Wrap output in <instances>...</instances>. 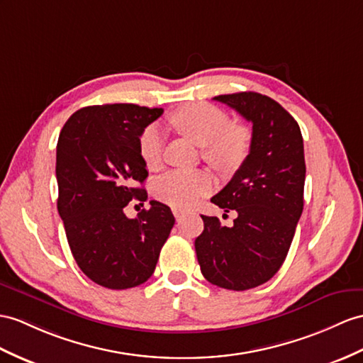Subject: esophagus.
I'll return each instance as SVG.
<instances>
[{"label": "esophagus", "instance_id": "34e87169", "mask_svg": "<svg viewBox=\"0 0 363 363\" xmlns=\"http://www.w3.org/2000/svg\"><path fill=\"white\" fill-rule=\"evenodd\" d=\"M172 212H174V217L177 218V222H180V220H182L183 216H184V212H183L182 209H177V208H174Z\"/></svg>", "mask_w": 363, "mask_h": 363}]
</instances>
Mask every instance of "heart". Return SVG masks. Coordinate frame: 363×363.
<instances>
[{
    "mask_svg": "<svg viewBox=\"0 0 363 363\" xmlns=\"http://www.w3.org/2000/svg\"><path fill=\"white\" fill-rule=\"evenodd\" d=\"M171 125L201 146L203 160L220 172H233L245 162L251 145V132L242 123H229L226 112L209 103H191L171 115ZM140 155L149 169L163 162V134L147 128L140 138ZM214 189V179L206 171H172L154 184L158 200L177 209L196 206Z\"/></svg>",
    "mask_w": 363,
    "mask_h": 363,
    "instance_id": "b5f03b06",
    "label": "heart"
}]
</instances>
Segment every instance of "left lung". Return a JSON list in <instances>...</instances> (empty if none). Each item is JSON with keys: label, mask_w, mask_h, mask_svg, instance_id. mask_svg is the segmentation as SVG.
Here are the masks:
<instances>
[{"label": "left lung", "mask_w": 363, "mask_h": 363, "mask_svg": "<svg viewBox=\"0 0 363 363\" xmlns=\"http://www.w3.org/2000/svg\"><path fill=\"white\" fill-rule=\"evenodd\" d=\"M252 123L250 154L211 201L235 211L234 225L201 216L196 238L201 274L212 285L245 291L268 281L284 264L303 211L302 132L288 111L257 92L214 96Z\"/></svg>", "instance_id": "8db88e82"}]
</instances>
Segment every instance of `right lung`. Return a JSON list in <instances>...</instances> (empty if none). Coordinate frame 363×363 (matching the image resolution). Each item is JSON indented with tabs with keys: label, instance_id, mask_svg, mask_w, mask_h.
<instances>
[{
	"label": "right lung",
	"instance_id": "right-lung-1",
	"mask_svg": "<svg viewBox=\"0 0 363 363\" xmlns=\"http://www.w3.org/2000/svg\"><path fill=\"white\" fill-rule=\"evenodd\" d=\"M163 109L117 103L70 115L57 143V208L74 259L87 277L109 289L134 288L152 276L175 218L151 208L128 218L132 199L146 201L147 171L140 137Z\"/></svg>",
	"mask_w": 363,
	"mask_h": 363
}]
</instances>
